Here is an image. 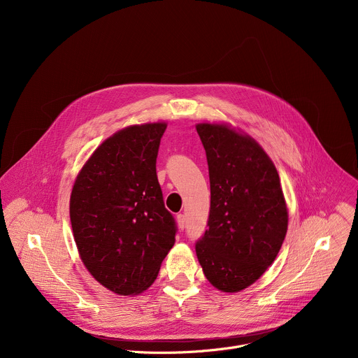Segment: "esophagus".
Here are the masks:
<instances>
[{"mask_svg": "<svg viewBox=\"0 0 358 358\" xmlns=\"http://www.w3.org/2000/svg\"><path fill=\"white\" fill-rule=\"evenodd\" d=\"M177 224H178V228H180V229H184V228H185L187 221H185V215H184V214H178V215H177Z\"/></svg>", "mask_w": 358, "mask_h": 358, "instance_id": "obj_1", "label": "esophagus"}]
</instances>
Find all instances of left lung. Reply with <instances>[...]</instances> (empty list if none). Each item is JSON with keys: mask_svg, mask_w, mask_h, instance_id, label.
Wrapping results in <instances>:
<instances>
[{"mask_svg": "<svg viewBox=\"0 0 358 358\" xmlns=\"http://www.w3.org/2000/svg\"><path fill=\"white\" fill-rule=\"evenodd\" d=\"M207 152L208 229L195 243L213 286L235 293L273 264L287 231V208L275 164L248 134L227 124H196Z\"/></svg>", "mask_w": 358, "mask_h": 358, "instance_id": "obj_1", "label": "left lung"}]
</instances>
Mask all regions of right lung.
Here are the masks:
<instances>
[{"label":"right lung","mask_w":358,"mask_h":358,"mask_svg":"<svg viewBox=\"0 0 358 358\" xmlns=\"http://www.w3.org/2000/svg\"><path fill=\"white\" fill-rule=\"evenodd\" d=\"M166 123L126 127L101 143L76 177L71 224L80 259L109 290L150 287L176 242L156 162Z\"/></svg>","instance_id":"obj_1"}]
</instances>
